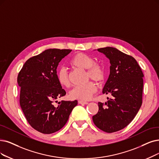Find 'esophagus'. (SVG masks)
I'll list each match as a JSON object with an SVG mask.
<instances>
[{"instance_id":"34e87169","label":"esophagus","mask_w":159,"mask_h":159,"mask_svg":"<svg viewBox=\"0 0 159 159\" xmlns=\"http://www.w3.org/2000/svg\"><path fill=\"white\" fill-rule=\"evenodd\" d=\"M78 103L80 104H88L87 102L83 101V100H79V101H78Z\"/></svg>"}]
</instances>
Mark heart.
Wrapping results in <instances>:
<instances>
[{"label":"heart","instance_id":"b5f03b06","mask_svg":"<svg viewBox=\"0 0 159 159\" xmlns=\"http://www.w3.org/2000/svg\"><path fill=\"white\" fill-rule=\"evenodd\" d=\"M70 65L73 68L78 70H86V78L100 84L105 79L106 72L104 67L100 63L95 62L93 58L83 53H79L72 57L70 61ZM57 78L61 86L64 87H70L69 76L65 68H61L57 72ZM97 85L92 81L88 82L84 85L74 87L70 92V98L79 100H88L97 91Z\"/></svg>","mask_w":159,"mask_h":159}]
</instances>
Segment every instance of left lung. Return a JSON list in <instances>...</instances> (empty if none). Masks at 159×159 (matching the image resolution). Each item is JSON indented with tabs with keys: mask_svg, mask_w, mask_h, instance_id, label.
Returning <instances> with one entry per match:
<instances>
[{
	"mask_svg": "<svg viewBox=\"0 0 159 159\" xmlns=\"http://www.w3.org/2000/svg\"><path fill=\"white\" fill-rule=\"evenodd\" d=\"M110 62V74L103 89L111 94L105 104L100 102L98 113L93 120L98 129L107 133L126 127L134 119L142 104L143 74L133 57L115 48L97 49Z\"/></svg>",
	"mask_w": 159,
	"mask_h": 159,
	"instance_id": "left-lung-1",
	"label": "left lung"
}]
</instances>
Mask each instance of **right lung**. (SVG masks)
Segmentation results:
<instances>
[{"label": "right lung", "instance_id": "right-lung-1", "mask_svg": "<svg viewBox=\"0 0 159 159\" xmlns=\"http://www.w3.org/2000/svg\"><path fill=\"white\" fill-rule=\"evenodd\" d=\"M71 52L46 49L29 59L18 74L22 111L32 127L43 134H52L61 129L78 104L76 100L57 102L66 91L57 78V68L62 59Z\"/></svg>", "mask_w": 159, "mask_h": 159}]
</instances>
